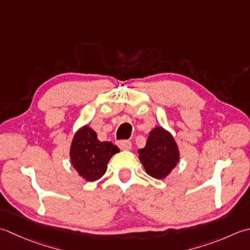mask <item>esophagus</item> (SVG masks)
I'll return each mask as SVG.
<instances>
[{
    "mask_svg": "<svg viewBox=\"0 0 250 250\" xmlns=\"http://www.w3.org/2000/svg\"><path fill=\"white\" fill-rule=\"evenodd\" d=\"M118 146L122 150H130L131 149V142L128 140H120L118 141Z\"/></svg>",
    "mask_w": 250,
    "mask_h": 250,
    "instance_id": "obj_1",
    "label": "esophagus"
}]
</instances>
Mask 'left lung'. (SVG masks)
I'll return each mask as SVG.
<instances>
[{
    "label": "left lung",
    "instance_id": "1",
    "mask_svg": "<svg viewBox=\"0 0 250 250\" xmlns=\"http://www.w3.org/2000/svg\"><path fill=\"white\" fill-rule=\"evenodd\" d=\"M146 172L155 179H164L179 162V150L169 131L161 126L152 129L146 145L138 151Z\"/></svg>",
    "mask_w": 250,
    "mask_h": 250
}]
</instances>
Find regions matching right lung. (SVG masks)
<instances>
[{"label":"right lung","mask_w":250,"mask_h":250,"mask_svg":"<svg viewBox=\"0 0 250 250\" xmlns=\"http://www.w3.org/2000/svg\"><path fill=\"white\" fill-rule=\"evenodd\" d=\"M120 149L112 142H101L89 126L75 132L70 147V159L74 169L86 181H96L104 175L110 159Z\"/></svg>","instance_id":"right-lung-1"}]
</instances>
